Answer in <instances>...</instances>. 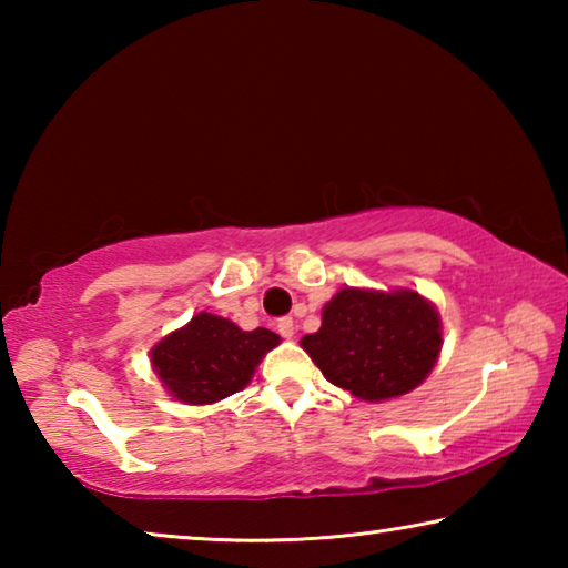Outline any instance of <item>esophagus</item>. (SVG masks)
<instances>
[{
	"label": "esophagus",
	"instance_id": "esophagus-1",
	"mask_svg": "<svg viewBox=\"0 0 568 568\" xmlns=\"http://www.w3.org/2000/svg\"><path fill=\"white\" fill-rule=\"evenodd\" d=\"M277 333H281L283 338H293V333H295L293 318H281V321H277Z\"/></svg>",
	"mask_w": 568,
	"mask_h": 568
}]
</instances>
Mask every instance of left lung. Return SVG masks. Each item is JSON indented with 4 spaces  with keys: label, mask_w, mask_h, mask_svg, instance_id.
Returning <instances> with one entry per match:
<instances>
[{
    "label": "left lung",
    "mask_w": 568,
    "mask_h": 568,
    "mask_svg": "<svg viewBox=\"0 0 568 568\" xmlns=\"http://www.w3.org/2000/svg\"><path fill=\"white\" fill-rule=\"evenodd\" d=\"M301 345L333 386L361 400H386L426 381L440 351V321L413 291L345 287L323 307L321 331Z\"/></svg>",
    "instance_id": "left-lung-1"
}]
</instances>
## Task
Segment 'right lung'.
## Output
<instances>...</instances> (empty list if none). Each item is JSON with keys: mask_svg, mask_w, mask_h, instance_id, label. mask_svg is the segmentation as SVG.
Masks as SVG:
<instances>
[{"mask_svg": "<svg viewBox=\"0 0 568 568\" xmlns=\"http://www.w3.org/2000/svg\"><path fill=\"white\" fill-rule=\"evenodd\" d=\"M277 343L281 338L267 328L240 331L217 315L197 313L152 348V368L178 400L203 406L243 390Z\"/></svg>", "mask_w": 568, "mask_h": 568, "instance_id": "1", "label": "right lung"}]
</instances>
